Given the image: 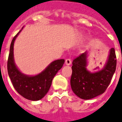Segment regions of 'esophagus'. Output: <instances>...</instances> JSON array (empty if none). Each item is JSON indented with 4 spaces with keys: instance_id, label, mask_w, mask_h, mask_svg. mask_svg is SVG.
<instances>
[{
    "instance_id": "34e87169",
    "label": "esophagus",
    "mask_w": 122,
    "mask_h": 122,
    "mask_svg": "<svg viewBox=\"0 0 122 122\" xmlns=\"http://www.w3.org/2000/svg\"><path fill=\"white\" fill-rule=\"evenodd\" d=\"M65 64H66V65H70L71 64V60L70 59H66V60H65Z\"/></svg>"
}]
</instances>
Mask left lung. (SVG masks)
<instances>
[{"instance_id": "1", "label": "left lung", "mask_w": 122, "mask_h": 122, "mask_svg": "<svg viewBox=\"0 0 122 122\" xmlns=\"http://www.w3.org/2000/svg\"><path fill=\"white\" fill-rule=\"evenodd\" d=\"M88 51L73 61L70 84L74 94L83 100H90L103 94L109 85L116 71V56L115 49L109 50L108 58L102 70L91 72L87 69Z\"/></svg>"}]
</instances>
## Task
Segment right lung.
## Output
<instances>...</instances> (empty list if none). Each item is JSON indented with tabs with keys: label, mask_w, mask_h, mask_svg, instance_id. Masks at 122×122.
Masks as SVG:
<instances>
[{
	"label": "right lung",
	"mask_w": 122,
	"mask_h": 122,
	"mask_svg": "<svg viewBox=\"0 0 122 122\" xmlns=\"http://www.w3.org/2000/svg\"><path fill=\"white\" fill-rule=\"evenodd\" d=\"M22 28L15 35L11 43L8 56L7 69L9 77L15 90L25 98L31 101H38L48 92L52 79L58 71L64 64V59H59L52 62L43 71L34 76L27 75L20 71L15 64L14 59V43Z\"/></svg>",
	"instance_id": "add662e5"
}]
</instances>
